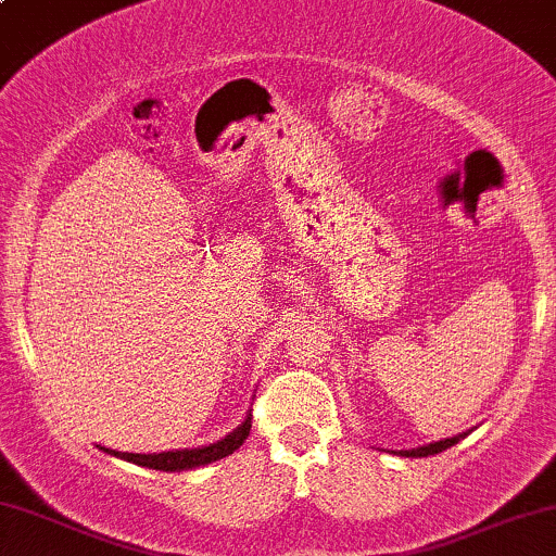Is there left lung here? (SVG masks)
Wrapping results in <instances>:
<instances>
[{
  "instance_id": "8db88e82",
  "label": "left lung",
  "mask_w": 556,
  "mask_h": 556,
  "mask_svg": "<svg viewBox=\"0 0 556 556\" xmlns=\"http://www.w3.org/2000/svg\"><path fill=\"white\" fill-rule=\"evenodd\" d=\"M460 438H466V432L453 434V438L438 440V443H430V445H422V447H412V451H399V456H406V458H427V456H434V453H443V451H447V447H451V445H456Z\"/></svg>"
}]
</instances>
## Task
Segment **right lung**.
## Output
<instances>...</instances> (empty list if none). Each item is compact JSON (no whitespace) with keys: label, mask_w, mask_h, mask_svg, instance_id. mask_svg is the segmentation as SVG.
Listing matches in <instances>:
<instances>
[{"label":"right lung","mask_w":556,"mask_h":556,"mask_svg":"<svg viewBox=\"0 0 556 556\" xmlns=\"http://www.w3.org/2000/svg\"><path fill=\"white\" fill-rule=\"evenodd\" d=\"M251 417L253 414H245V419L240 422L230 434H225L217 443L202 445V447H180V451H163V453H122V451H109V447H100V451L111 453V456L129 460V464L147 466V469L155 471H189L199 469V466L214 464V460L230 456L236 453L240 445L245 443L251 432Z\"/></svg>","instance_id":"right-lung-1"}]
</instances>
